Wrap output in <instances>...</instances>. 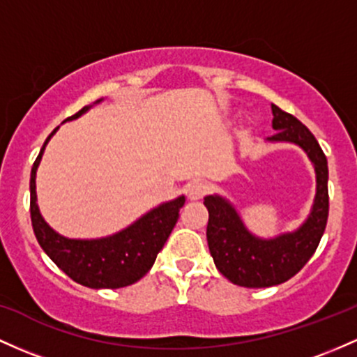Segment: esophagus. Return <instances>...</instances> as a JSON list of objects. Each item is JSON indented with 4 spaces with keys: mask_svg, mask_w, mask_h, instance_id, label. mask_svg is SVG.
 <instances>
[{
    "mask_svg": "<svg viewBox=\"0 0 357 357\" xmlns=\"http://www.w3.org/2000/svg\"><path fill=\"white\" fill-rule=\"evenodd\" d=\"M188 198L191 199V202H197V199H202L203 197H205L206 193V188L203 183H198V181H191L188 183L186 188H185Z\"/></svg>",
    "mask_w": 357,
    "mask_h": 357,
    "instance_id": "esophagus-1",
    "label": "esophagus"
}]
</instances>
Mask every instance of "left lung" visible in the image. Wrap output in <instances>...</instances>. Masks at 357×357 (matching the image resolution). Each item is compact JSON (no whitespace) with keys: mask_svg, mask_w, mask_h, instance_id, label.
<instances>
[{"mask_svg":"<svg viewBox=\"0 0 357 357\" xmlns=\"http://www.w3.org/2000/svg\"><path fill=\"white\" fill-rule=\"evenodd\" d=\"M273 128L269 142H289L303 149L315 167L317 193L308 218L296 230L273 238L254 236L232 203L218 195L205 197L208 210L206 241L215 266L234 284L268 288L295 276L319 248L328 217L327 158L313 134L298 119L271 105Z\"/></svg>","mask_w":357,"mask_h":357,"instance_id":"8db88e82","label":"left lung"}]
</instances>
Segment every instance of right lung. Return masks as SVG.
<instances>
[{
    "mask_svg": "<svg viewBox=\"0 0 357 357\" xmlns=\"http://www.w3.org/2000/svg\"><path fill=\"white\" fill-rule=\"evenodd\" d=\"M100 101L101 100H98L96 103ZM89 108L91 105L79 109L76 115L66 119V121L79 119ZM57 128L47 137L30 174V217H32L35 237L47 256L56 262L70 280L83 287L115 289L134 284L149 273L159 250L166 244L167 237L179 218V210L185 205V197L162 203L158 208L140 217L130 227L109 237L88 241V238H68L61 236L40 215L37 205V191H35L37 167L40 164L47 142L56 134Z\"/></svg>",
    "mask_w": 357,
    "mask_h": 357,
    "instance_id": "right-lung-1",
    "label": "right lung"
}]
</instances>
